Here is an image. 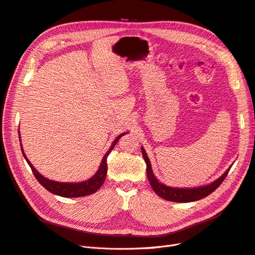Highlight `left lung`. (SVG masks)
<instances>
[{"label": "left lung", "instance_id": "left-lung-1", "mask_svg": "<svg viewBox=\"0 0 255 255\" xmlns=\"http://www.w3.org/2000/svg\"><path fill=\"white\" fill-rule=\"evenodd\" d=\"M141 153L142 156L144 158V161L146 164V175H148V180L151 184V186L153 190L156 192V195L159 196L160 198H163L165 200H168V201H172V202H180V203H187V202H194L198 201L200 199H203L207 197L208 195H211L213 191L217 189L220 184L225 181L226 176L228 175L229 171L232 165H231L226 172L223 173L221 176H219L217 180H215L214 182L203 185V186H199V187H171V186H167L166 184H163L159 182L156 176L154 175L152 171V166H151V161L146 155V152L143 149V146H141Z\"/></svg>", "mask_w": 255, "mask_h": 255}]
</instances>
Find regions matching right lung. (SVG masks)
Segmentation results:
<instances>
[{
  "instance_id": "obj_1",
  "label": "right lung",
  "mask_w": 255,
  "mask_h": 255,
  "mask_svg": "<svg viewBox=\"0 0 255 255\" xmlns=\"http://www.w3.org/2000/svg\"><path fill=\"white\" fill-rule=\"evenodd\" d=\"M128 133V132H125L115 138V140L113 141L111 148L104 154L98 171L94 175H92L90 179H88L86 181H83V182H78V183L58 182V181L50 180V179H48V177L43 176L42 174H40L36 170V168L32 165V163H30L28 158L26 157L25 153H24V151H23V148H22V143H20V145H21V151H22L23 156H24L28 166L30 167V169H32V171L37 179V181L39 182L45 189L52 192V194H54V195H57V196L64 197V198H80V197H86L88 195L95 194V192L102 186L104 181H105L106 173H107V163H106L107 155H109L111 151L114 149V146L116 145V143L118 142L120 138ZM19 139L21 141L20 132H19Z\"/></svg>"
}]
</instances>
